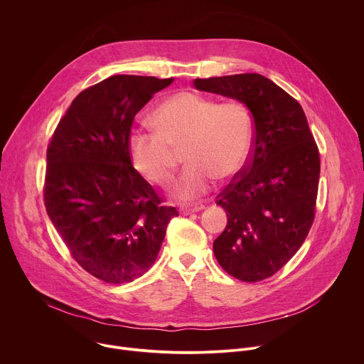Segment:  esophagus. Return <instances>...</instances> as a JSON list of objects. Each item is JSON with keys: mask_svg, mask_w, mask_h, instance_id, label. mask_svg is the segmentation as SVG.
<instances>
[{"mask_svg": "<svg viewBox=\"0 0 364 364\" xmlns=\"http://www.w3.org/2000/svg\"><path fill=\"white\" fill-rule=\"evenodd\" d=\"M204 208V204H191V205H183L180 207V213L183 215H187V214H193V213H197V211H201Z\"/></svg>", "mask_w": 364, "mask_h": 364, "instance_id": "obj_1", "label": "esophagus"}]
</instances>
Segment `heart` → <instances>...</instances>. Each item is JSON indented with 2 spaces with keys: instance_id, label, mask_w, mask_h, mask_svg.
<instances>
[{
  "instance_id": "1",
  "label": "heart",
  "mask_w": 364,
  "mask_h": 364,
  "mask_svg": "<svg viewBox=\"0 0 364 364\" xmlns=\"http://www.w3.org/2000/svg\"><path fill=\"white\" fill-rule=\"evenodd\" d=\"M151 121L156 132L130 139L132 163L150 183L168 187L177 168L174 153L181 150L187 167L174 188L178 198L205 194L215 178H232L249 160L253 119L243 102L180 91L154 109Z\"/></svg>"
}]
</instances>
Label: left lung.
<instances>
[{
  "instance_id": "8db88e82",
  "label": "left lung",
  "mask_w": 364,
  "mask_h": 364,
  "mask_svg": "<svg viewBox=\"0 0 364 364\" xmlns=\"http://www.w3.org/2000/svg\"><path fill=\"white\" fill-rule=\"evenodd\" d=\"M197 90L235 98L253 115L246 166L217 196L227 225L214 240L218 264L256 283L276 274L301 247L314 221L320 154L296 98L256 74L196 78Z\"/></svg>"
}]
</instances>
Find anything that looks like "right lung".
Listing matches in <instances>:
<instances>
[{
    "instance_id": "1",
    "label": "right lung",
    "mask_w": 364,
    "mask_h": 364,
    "mask_svg": "<svg viewBox=\"0 0 364 364\" xmlns=\"http://www.w3.org/2000/svg\"><path fill=\"white\" fill-rule=\"evenodd\" d=\"M174 78L112 75L81 91L48 143L44 204L71 257L109 284L156 262L170 220L130 156L136 114Z\"/></svg>"
}]
</instances>
